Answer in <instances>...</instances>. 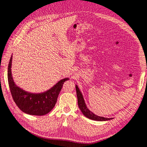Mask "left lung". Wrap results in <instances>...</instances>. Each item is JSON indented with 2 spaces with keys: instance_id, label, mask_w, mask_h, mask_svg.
I'll return each mask as SVG.
<instances>
[{
  "instance_id": "1",
  "label": "left lung",
  "mask_w": 147,
  "mask_h": 147,
  "mask_svg": "<svg viewBox=\"0 0 147 147\" xmlns=\"http://www.w3.org/2000/svg\"><path fill=\"white\" fill-rule=\"evenodd\" d=\"M76 93H77V98H78V106L81 111L83 114L87 117L89 119H91L95 121H107L112 120V118H105L102 117L98 116L90 111L87 108L86 102H85L84 97L82 96V94L79 90V88H78L77 85H76Z\"/></svg>"
}]
</instances>
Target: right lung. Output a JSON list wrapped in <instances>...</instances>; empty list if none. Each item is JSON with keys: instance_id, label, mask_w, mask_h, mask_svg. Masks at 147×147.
Returning <instances> with one entry per match:
<instances>
[{"instance_id": "add662e5", "label": "right lung", "mask_w": 147, "mask_h": 147, "mask_svg": "<svg viewBox=\"0 0 147 147\" xmlns=\"http://www.w3.org/2000/svg\"><path fill=\"white\" fill-rule=\"evenodd\" d=\"M12 55L8 67L9 87L14 101L18 107L26 113L32 115H44L48 113L55 106L63 83L68 78L60 80L48 91L41 93L26 92L14 82L11 74Z\"/></svg>"}]
</instances>
